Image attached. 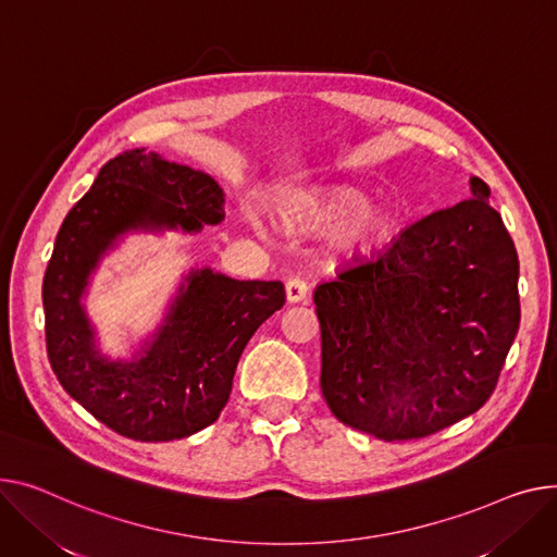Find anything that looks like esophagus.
Segmentation results:
<instances>
[{"instance_id": "34e87169", "label": "esophagus", "mask_w": 557, "mask_h": 557, "mask_svg": "<svg viewBox=\"0 0 557 557\" xmlns=\"http://www.w3.org/2000/svg\"><path fill=\"white\" fill-rule=\"evenodd\" d=\"M307 293H309V286L305 280L300 277H290L286 282V300L290 305H298V302H305L307 300Z\"/></svg>"}]
</instances>
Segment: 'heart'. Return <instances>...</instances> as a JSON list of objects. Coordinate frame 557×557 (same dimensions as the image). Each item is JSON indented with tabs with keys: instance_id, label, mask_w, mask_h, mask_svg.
Wrapping results in <instances>:
<instances>
[{
	"instance_id": "b5f03b06",
	"label": "heart",
	"mask_w": 557,
	"mask_h": 557,
	"mask_svg": "<svg viewBox=\"0 0 557 557\" xmlns=\"http://www.w3.org/2000/svg\"><path fill=\"white\" fill-rule=\"evenodd\" d=\"M288 231L324 233L331 250L354 255L387 244L398 226L396 212L383 201H367L358 190H288L277 203Z\"/></svg>"
}]
</instances>
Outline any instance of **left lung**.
I'll return each mask as SVG.
<instances>
[{"instance_id": "1", "label": "left lung", "mask_w": 557, "mask_h": 557, "mask_svg": "<svg viewBox=\"0 0 557 557\" xmlns=\"http://www.w3.org/2000/svg\"><path fill=\"white\" fill-rule=\"evenodd\" d=\"M470 193L315 286L320 387L345 425L421 438L491 398L520 329V259L488 185Z\"/></svg>"}]
</instances>
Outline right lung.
Here are the masks:
<instances>
[{"mask_svg": "<svg viewBox=\"0 0 557 557\" xmlns=\"http://www.w3.org/2000/svg\"><path fill=\"white\" fill-rule=\"evenodd\" d=\"M224 203L210 174L140 147L104 163L62 221L42 284L49 362L71 398L127 438L174 441L214 423L244 347L284 307L282 282L190 269L163 320L127 358L100 349L85 298L102 259L132 233L216 226Z\"/></svg>", "mask_w": 557, "mask_h": 557, "instance_id": "1", "label": "right lung"}]
</instances>
